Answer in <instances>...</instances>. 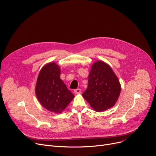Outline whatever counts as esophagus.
<instances>
[{"label":"esophagus","instance_id":"1","mask_svg":"<svg viewBox=\"0 0 156 156\" xmlns=\"http://www.w3.org/2000/svg\"><path fill=\"white\" fill-rule=\"evenodd\" d=\"M74 93L75 94H80L81 93V89H76L74 90Z\"/></svg>","mask_w":156,"mask_h":156}]
</instances>
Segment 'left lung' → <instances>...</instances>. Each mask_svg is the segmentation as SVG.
Segmentation results:
<instances>
[{"label": "left lung", "instance_id": "left-lung-1", "mask_svg": "<svg viewBox=\"0 0 156 156\" xmlns=\"http://www.w3.org/2000/svg\"><path fill=\"white\" fill-rule=\"evenodd\" d=\"M83 98L96 112L112 108L119 96L121 85L111 66L101 60L96 61L91 66Z\"/></svg>", "mask_w": 156, "mask_h": 156}]
</instances>
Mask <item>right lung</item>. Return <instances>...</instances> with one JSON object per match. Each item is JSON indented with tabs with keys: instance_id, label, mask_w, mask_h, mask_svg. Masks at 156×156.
<instances>
[{
	"instance_id": "right-lung-1",
	"label": "right lung",
	"mask_w": 156,
	"mask_h": 156,
	"mask_svg": "<svg viewBox=\"0 0 156 156\" xmlns=\"http://www.w3.org/2000/svg\"><path fill=\"white\" fill-rule=\"evenodd\" d=\"M60 68L55 62L45 64L40 70L35 87L38 100L50 112L62 113L74 98L60 79Z\"/></svg>"
}]
</instances>
